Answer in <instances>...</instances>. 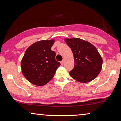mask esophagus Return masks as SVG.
Returning a JSON list of instances; mask_svg holds the SVG:
<instances>
[{"label":"esophagus","instance_id":"34e87169","mask_svg":"<svg viewBox=\"0 0 121 121\" xmlns=\"http://www.w3.org/2000/svg\"><path fill=\"white\" fill-rule=\"evenodd\" d=\"M64 62H65V60H64V59H63V60L62 61H61V62H60L61 65H63V63H64Z\"/></svg>","mask_w":121,"mask_h":121}]
</instances>
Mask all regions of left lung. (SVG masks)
<instances>
[{"label":"left lung","instance_id":"8db88e82","mask_svg":"<svg viewBox=\"0 0 121 121\" xmlns=\"http://www.w3.org/2000/svg\"><path fill=\"white\" fill-rule=\"evenodd\" d=\"M65 40L74 58L75 65L69 73L70 76L80 83L93 80L101 71L102 65V59L97 49L80 38H65Z\"/></svg>","mask_w":121,"mask_h":121}]
</instances>
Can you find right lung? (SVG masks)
Returning <instances> with one entry per match:
<instances>
[{"label": "right lung", "mask_w": 121, "mask_h": 121, "mask_svg": "<svg viewBox=\"0 0 121 121\" xmlns=\"http://www.w3.org/2000/svg\"><path fill=\"white\" fill-rule=\"evenodd\" d=\"M54 40L36 42L26 49L21 66L24 76L30 83L43 86L54 77L60 63L56 60V52L51 50Z\"/></svg>", "instance_id": "add662e5"}]
</instances>
